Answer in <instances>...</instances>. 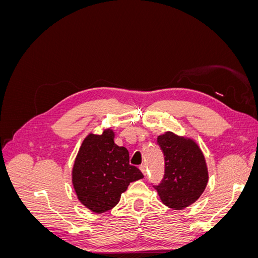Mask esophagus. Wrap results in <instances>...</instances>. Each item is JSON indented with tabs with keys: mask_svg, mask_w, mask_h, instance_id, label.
Returning a JSON list of instances; mask_svg holds the SVG:
<instances>
[{
	"mask_svg": "<svg viewBox=\"0 0 258 258\" xmlns=\"http://www.w3.org/2000/svg\"><path fill=\"white\" fill-rule=\"evenodd\" d=\"M140 170H141V172L145 175L146 174V166L145 165H141L140 166Z\"/></svg>",
	"mask_w": 258,
	"mask_h": 258,
	"instance_id": "obj_1",
	"label": "esophagus"
}]
</instances>
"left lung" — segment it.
<instances>
[{
    "instance_id": "obj_1",
    "label": "left lung",
    "mask_w": 258,
    "mask_h": 258,
    "mask_svg": "<svg viewBox=\"0 0 258 258\" xmlns=\"http://www.w3.org/2000/svg\"><path fill=\"white\" fill-rule=\"evenodd\" d=\"M157 143L165 156V176L155 188L163 205L183 210L196 202L207 187L205 155L194 139L171 131L158 136Z\"/></svg>"
}]
</instances>
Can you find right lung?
Wrapping results in <instances>:
<instances>
[{"mask_svg":"<svg viewBox=\"0 0 258 258\" xmlns=\"http://www.w3.org/2000/svg\"><path fill=\"white\" fill-rule=\"evenodd\" d=\"M114 130L84 139L72 168V184L77 199L95 213L113 209L131 182L142 178L137 167L129 165L126 147L114 143Z\"/></svg>","mask_w":258,"mask_h":258,"instance_id":"obj_1","label":"right lung"}]
</instances>
